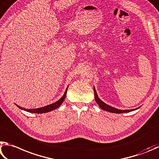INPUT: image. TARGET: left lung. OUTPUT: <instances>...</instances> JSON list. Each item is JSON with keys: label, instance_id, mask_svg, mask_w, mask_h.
I'll use <instances>...</instances> for the list:
<instances>
[{"label": "left lung", "instance_id": "left-lung-1", "mask_svg": "<svg viewBox=\"0 0 159 159\" xmlns=\"http://www.w3.org/2000/svg\"><path fill=\"white\" fill-rule=\"evenodd\" d=\"M93 90H94V96H95V100L97 103L99 105V107L101 108L102 110L107 111V112H112V113H125V112H132V111H134L135 110L138 109V108H136V109H133V110H119V109H116L115 107H113L110 105H107L106 103H105L104 102H102L101 99L99 98V97L98 96V94L96 93V89L95 87H93Z\"/></svg>", "mask_w": 159, "mask_h": 159}]
</instances>
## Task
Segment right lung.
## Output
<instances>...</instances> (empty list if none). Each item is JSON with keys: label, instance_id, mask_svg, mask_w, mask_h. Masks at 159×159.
I'll return each instance as SVG.
<instances>
[{"label": "right lung", "instance_id": "1", "mask_svg": "<svg viewBox=\"0 0 159 159\" xmlns=\"http://www.w3.org/2000/svg\"><path fill=\"white\" fill-rule=\"evenodd\" d=\"M67 90H68V87L66 88V90L65 91V93H64L63 96L61 97V98L57 101V102H54V103L52 104H50L48 105H46V106L43 107H40V108H35V109H26V108H23V107H21L20 106H19V105H16V106H17L19 108H20V109L23 110L24 111H26V112H31V113H38V114H42V113H46V112H49L50 111H52V110H54L56 109H57L58 107H60V105L62 104V102H63L64 100L66 98V93H67Z\"/></svg>", "mask_w": 159, "mask_h": 159}]
</instances>
